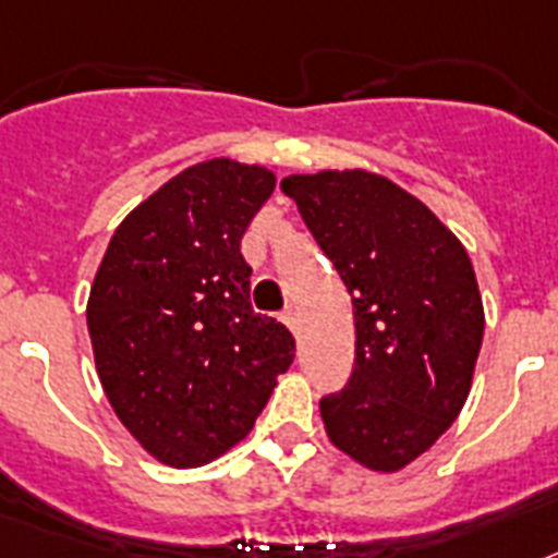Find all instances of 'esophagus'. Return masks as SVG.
Wrapping results in <instances>:
<instances>
[{"label":"esophagus","mask_w":558,"mask_h":558,"mask_svg":"<svg viewBox=\"0 0 558 558\" xmlns=\"http://www.w3.org/2000/svg\"><path fill=\"white\" fill-rule=\"evenodd\" d=\"M282 322H284V325H288L290 330H293V333H299V313H296V307H288V311L282 313Z\"/></svg>","instance_id":"obj_1"}]
</instances>
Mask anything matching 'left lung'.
Wrapping results in <instances>:
<instances>
[{
	"label": "left lung",
	"mask_w": 558,
	"mask_h": 558,
	"mask_svg": "<svg viewBox=\"0 0 558 558\" xmlns=\"http://www.w3.org/2000/svg\"><path fill=\"white\" fill-rule=\"evenodd\" d=\"M282 191L353 299L356 365L319 402L328 439L371 471H402L471 393L485 333L471 256L425 202L379 173H296Z\"/></svg>",
	"instance_id": "1"
}]
</instances>
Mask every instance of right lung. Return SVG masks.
I'll return each instance as SVG.
<instances>
[{
	"mask_svg": "<svg viewBox=\"0 0 558 558\" xmlns=\"http://www.w3.org/2000/svg\"><path fill=\"white\" fill-rule=\"evenodd\" d=\"M274 187L259 165H191L124 216L90 284L105 396L170 468H199L245 439L293 362L290 330L251 307L239 251Z\"/></svg>",
	"mask_w": 558,
	"mask_h": 558,
	"instance_id": "obj_1",
	"label": "right lung"
}]
</instances>
